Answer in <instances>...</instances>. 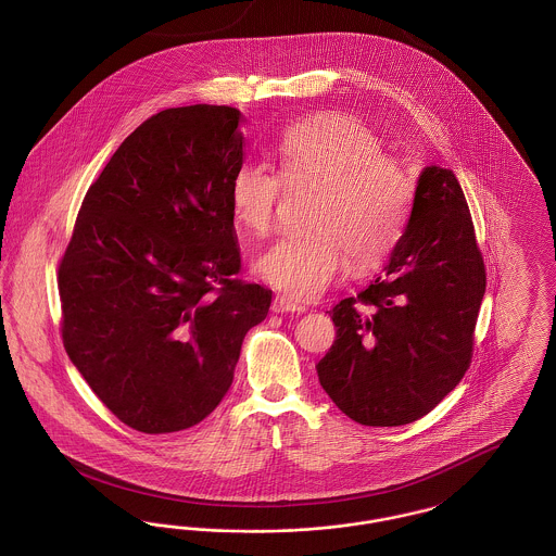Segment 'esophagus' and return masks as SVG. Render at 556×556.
Returning a JSON list of instances; mask_svg holds the SVG:
<instances>
[{"instance_id": "esophagus-1", "label": "esophagus", "mask_w": 556, "mask_h": 556, "mask_svg": "<svg viewBox=\"0 0 556 556\" xmlns=\"http://www.w3.org/2000/svg\"><path fill=\"white\" fill-rule=\"evenodd\" d=\"M270 311L273 313H277V315H283V313H304L306 311V306H302V304H295V302H291L288 298H283V295H277L275 300H273V306H270Z\"/></svg>"}]
</instances>
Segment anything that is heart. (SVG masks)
I'll return each instance as SVG.
<instances>
[{"label":"heart","instance_id":"b5f03b06","mask_svg":"<svg viewBox=\"0 0 556 556\" xmlns=\"http://www.w3.org/2000/svg\"><path fill=\"white\" fill-rule=\"evenodd\" d=\"M279 174L243 160L229 181V206L252 236H265L286 186L313 184L320 195L306 233H288L258 256L256 270L293 300H313L348 266L367 273L396 245L415 200L408 170L388 159L381 139L348 114H318L293 125L277 143Z\"/></svg>","mask_w":556,"mask_h":556}]
</instances>
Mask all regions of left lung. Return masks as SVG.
<instances>
[{
    "instance_id": "8db88e82",
    "label": "left lung",
    "mask_w": 556,
    "mask_h": 556,
    "mask_svg": "<svg viewBox=\"0 0 556 556\" xmlns=\"http://www.w3.org/2000/svg\"><path fill=\"white\" fill-rule=\"evenodd\" d=\"M386 273L329 311L338 331L318 361L323 390L352 421L413 424L471 365L485 266L450 168L427 166Z\"/></svg>"
}]
</instances>
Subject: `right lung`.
I'll use <instances>...</instances> for the list:
<instances>
[{"label": "right lung", "instance_id": "obj_1", "mask_svg": "<svg viewBox=\"0 0 556 556\" xmlns=\"http://www.w3.org/2000/svg\"><path fill=\"white\" fill-rule=\"evenodd\" d=\"M238 108H168L108 160L58 268L62 342L108 410L143 433L206 419L270 290L245 283L229 181Z\"/></svg>", "mask_w": 556, "mask_h": 556}]
</instances>
